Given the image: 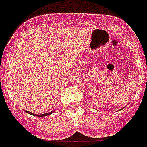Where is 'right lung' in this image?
Wrapping results in <instances>:
<instances>
[{
	"label": "right lung",
	"instance_id": "obj_1",
	"mask_svg": "<svg viewBox=\"0 0 147 147\" xmlns=\"http://www.w3.org/2000/svg\"><path fill=\"white\" fill-rule=\"evenodd\" d=\"M25 112L27 113H28V114H31V115H36V116H38V117H43V116H47V115H51V114H52V113H53V111H52V112H50V113H44V114H41V115H36V114H34V113H31V112H28V111L25 110Z\"/></svg>",
	"mask_w": 147,
	"mask_h": 147
}]
</instances>
